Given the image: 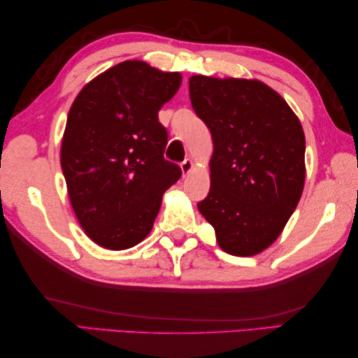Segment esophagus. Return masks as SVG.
I'll list each match as a JSON object with an SVG mask.
<instances>
[{
	"label": "esophagus",
	"instance_id": "obj_1",
	"mask_svg": "<svg viewBox=\"0 0 358 358\" xmlns=\"http://www.w3.org/2000/svg\"><path fill=\"white\" fill-rule=\"evenodd\" d=\"M192 168H193V162L190 160V158H185V160L180 163V169H182L184 176L189 174L192 171Z\"/></svg>",
	"mask_w": 358,
	"mask_h": 358
}]
</instances>
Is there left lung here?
Returning a JSON list of instances; mask_svg holds the SVG:
<instances>
[{
	"label": "left lung",
	"mask_w": 358,
	"mask_h": 358,
	"mask_svg": "<svg viewBox=\"0 0 358 358\" xmlns=\"http://www.w3.org/2000/svg\"><path fill=\"white\" fill-rule=\"evenodd\" d=\"M190 101L214 141L210 189L198 209L227 254L274 243L304 185V133L279 93L260 80L192 76Z\"/></svg>",
	"instance_id": "obj_1"
}]
</instances>
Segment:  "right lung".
I'll use <instances>...</instances> for the list:
<instances>
[{
  "mask_svg": "<svg viewBox=\"0 0 358 358\" xmlns=\"http://www.w3.org/2000/svg\"><path fill=\"white\" fill-rule=\"evenodd\" d=\"M179 85V73L124 62L89 82L69 109L63 176L80 227L103 248L122 250L143 241L163 193L182 176L163 157L168 131L158 120Z\"/></svg>",
  "mask_w": 358,
  "mask_h": 358,
  "instance_id": "1",
  "label": "right lung"
}]
</instances>
